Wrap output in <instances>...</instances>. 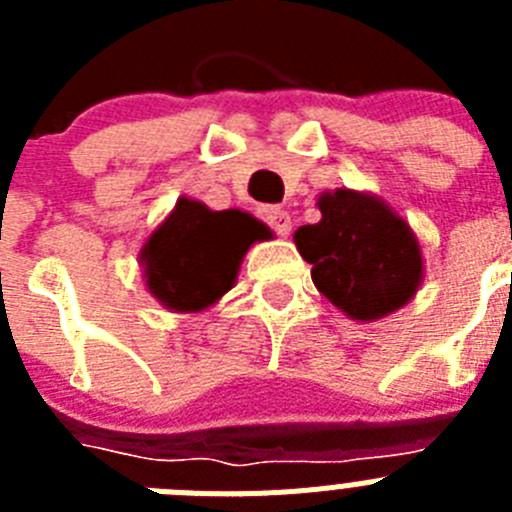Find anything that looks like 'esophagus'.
I'll list each match as a JSON object with an SVG mask.
<instances>
[{"instance_id": "esophagus-1", "label": "esophagus", "mask_w": 512, "mask_h": 512, "mask_svg": "<svg viewBox=\"0 0 512 512\" xmlns=\"http://www.w3.org/2000/svg\"><path fill=\"white\" fill-rule=\"evenodd\" d=\"M261 217H264L266 223L277 230L282 238H287L289 230H292V217H289V212L279 210V207H264V210H261Z\"/></svg>"}]
</instances>
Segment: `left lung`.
<instances>
[{
  "label": "left lung",
  "instance_id": "obj_1",
  "mask_svg": "<svg viewBox=\"0 0 512 512\" xmlns=\"http://www.w3.org/2000/svg\"><path fill=\"white\" fill-rule=\"evenodd\" d=\"M320 220L295 230L312 284L356 323L387 318L418 295L425 261L418 235L372 192L333 189L318 197Z\"/></svg>",
  "mask_w": 512,
  "mask_h": 512
}]
</instances>
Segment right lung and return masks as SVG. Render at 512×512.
<instances>
[{"label":"right lung","instance_id":"add662e5","mask_svg":"<svg viewBox=\"0 0 512 512\" xmlns=\"http://www.w3.org/2000/svg\"><path fill=\"white\" fill-rule=\"evenodd\" d=\"M269 235L248 212L179 197L138 253L146 289L171 312L207 310L235 287L248 248Z\"/></svg>","mask_w":512,"mask_h":512}]
</instances>
